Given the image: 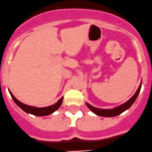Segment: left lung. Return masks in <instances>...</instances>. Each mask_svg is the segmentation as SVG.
<instances>
[{"mask_svg":"<svg viewBox=\"0 0 152 152\" xmlns=\"http://www.w3.org/2000/svg\"><path fill=\"white\" fill-rule=\"evenodd\" d=\"M142 86V82L140 83V86H139L138 89L136 91V93H134V96L131 98L129 101H127L126 103L123 104L122 105L118 106V107L113 109H110V110H104V109H99L96 108V107H93L90 104H89L88 103H86V105L87 106L89 109L93 112V113H95L96 115L99 116H102V117H115V116L119 115L121 114L122 113H124V111H126V110H128L129 108H130L132 105L133 104V103L134 102V101L136 100L137 97L138 96L139 93L140 91V89H141Z\"/></svg>","mask_w":152,"mask_h":152,"instance_id":"obj_1","label":"left lung"}]
</instances>
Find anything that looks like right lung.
<instances>
[{
    "label": "right lung",
    "instance_id": "1",
    "mask_svg": "<svg viewBox=\"0 0 152 152\" xmlns=\"http://www.w3.org/2000/svg\"><path fill=\"white\" fill-rule=\"evenodd\" d=\"M10 93L12 96V99L14 100V102L16 103V104L20 107V108L22 109L24 112L26 113H28V114H32L36 116H46L48 115L52 114L53 112H55L56 110H57L59 108L61 105L62 104V100H63V97L61 98L56 104H54L49 106V107H41V108H39V107H32V106H28L27 104H25L22 103V102H19L15 96H13L12 93H11L10 90Z\"/></svg>",
    "mask_w": 152,
    "mask_h": 152
}]
</instances>
